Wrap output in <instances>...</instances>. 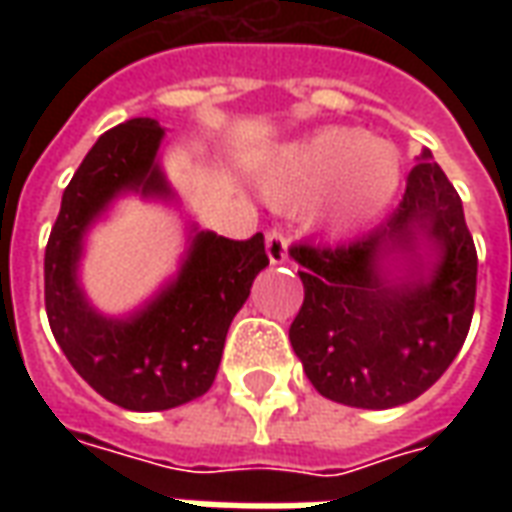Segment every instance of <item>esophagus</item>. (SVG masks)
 Instances as JSON below:
<instances>
[{"mask_svg":"<svg viewBox=\"0 0 512 512\" xmlns=\"http://www.w3.org/2000/svg\"><path fill=\"white\" fill-rule=\"evenodd\" d=\"M266 252L268 260L279 266V263H285L288 260V238L282 230H268L266 233Z\"/></svg>","mask_w":512,"mask_h":512,"instance_id":"esophagus-1","label":"esophagus"}]
</instances>
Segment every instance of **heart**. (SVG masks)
Wrapping results in <instances>:
<instances>
[{"instance_id": "b5f03b06", "label": "heart", "mask_w": 512, "mask_h": 512, "mask_svg": "<svg viewBox=\"0 0 512 512\" xmlns=\"http://www.w3.org/2000/svg\"><path fill=\"white\" fill-rule=\"evenodd\" d=\"M400 183L395 147L354 128H323L282 147L263 178V194L279 208L315 202L329 230H354L392 200Z\"/></svg>"}]
</instances>
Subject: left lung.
<instances>
[{
    "instance_id": "8db88e82",
    "label": "left lung",
    "mask_w": 512,
    "mask_h": 512,
    "mask_svg": "<svg viewBox=\"0 0 512 512\" xmlns=\"http://www.w3.org/2000/svg\"><path fill=\"white\" fill-rule=\"evenodd\" d=\"M304 304L290 345L312 386L354 408L403 406L469 334L477 249L458 191L422 150L392 216L343 246H290Z\"/></svg>"
}]
</instances>
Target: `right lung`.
Listing matches in <instances>:
<instances>
[{"label": "right lung", "mask_w": 512, "mask_h": 512, "mask_svg": "<svg viewBox=\"0 0 512 512\" xmlns=\"http://www.w3.org/2000/svg\"><path fill=\"white\" fill-rule=\"evenodd\" d=\"M164 128L134 117L106 131L62 194L43 279L54 340L95 392L128 411H167L211 389L224 337L268 266L263 233L230 241L191 227L175 277L128 318H106L84 296V235L120 194L172 200L158 164Z\"/></svg>", "instance_id": "obj_1"}]
</instances>
